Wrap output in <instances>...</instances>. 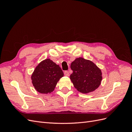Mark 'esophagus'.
I'll return each mask as SVG.
<instances>
[{"label":"esophagus","mask_w":132,"mask_h":132,"mask_svg":"<svg viewBox=\"0 0 132 132\" xmlns=\"http://www.w3.org/2000/svg\"><path fill=\"white\" fill-rule=\"evenodd\" d=\"M64 75L65 76H67V77H68V76H69V73L68 71H65L64 73Z\"/></svg>","instance_id":"1"}]
</instances>
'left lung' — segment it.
Listing matches in <instances>:
<instances>
[{
  "label": "left lung",
  "mask_w": 132,
  "mask_h": 132,
  "mask_svg": "<svg viewBox=\"0 0 132 132\" xmlns=\"http://www.w3.org/2000/svg\"><path fill=\"white\" fill-rule=\"evenodd\" d=\"M70 68L73 73L70 79L78 91L87 94L100 85L102 78L101 71L93 62L78 58L71 63Z\"/></svg>",
  "instance_id": "left-lung-1"
}]
</instances>
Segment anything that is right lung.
Here are the masks:
<instances>
[{
	"mask_svg": "<svg viewBox=\"0 0 132 132\" xmlns=\"http://www.w3.org/2000/svg\"><path fill=\"white\" fill-rule=\"evenodd\" d=\"M64 73L61 67L50 59L42 61L31 75L32 82L39 93H51Z\"/></svg>",
	"mask_w": 132,
	"mask_h": 132,
	"instance_id": "1",
	"label": "right lung"
}]
</instances>
